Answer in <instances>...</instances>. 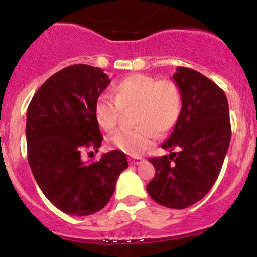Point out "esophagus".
<instances>
[{
    "label": "esophagus",
    "instance_id": "obj_1",
    "mask_svg": "<svg viewBox=\"0 0 257 257\" xmlns=\"http://www.w3.org/2000/svg\"><path fill=\"white\" fill-rule=\"evenodd\" d=\"M143 161V158L140 156H134V158H129V163L131 165H139Z\"/></svg>",
    "mask_w": 257,
    "mask_h": 257
}]
</instances>
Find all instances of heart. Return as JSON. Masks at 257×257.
Returning a JSON list of instances; mask_svg holds the SVG:
<instances>
[{
	"mask_svg": "<svg viewBox=\"0 0 257 257\" xmlns=\"http://www.w3.org/2000/svg\"><path fill=\"white\" fill-rule=\"evenodd\" d=\"M114 97L101 94L94 103V117L104 131H113L121 110L136 107L134 129L110 137V144L131 155H139L153 144L156 132L167 133L176 125L182 109V94L174 81L143 74L125 77L113 87Z\"/></svg>",
	"mask_w": 257,
	"mask_h": 257,
	"instance_id": "1",
	"label": "heart"
}]
</instances>
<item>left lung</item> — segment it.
<instances>
[{
    "mask_svg": "<svg viewBox=\"0 0 257 257\" xmlns=\"http://www.w3.org/2000/svg\"><path fill=\"white\" fill-rule=\"evenodd\" d=\"M182 94L180 118L161 148L170 155L150 158L155 176L147 191L156 203L183 209L201 201L217 181L231 138L229 106L217 83L188 67L172 76Z\"/></svg>",
    "mask_w": 257,
    "mask_h": 257,
    "instance_id": "left-lung-1",
    "label": "left lung"
}]
</instances>
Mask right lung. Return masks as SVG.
Listing matches in <instances>:
<instances>
[{"instance_id":"add662e5","label":"right lung","mask_w":257,"mask_h":257,"mask_svg":"<svg viewBox=\"0 0 257 257\" xmlns=\"http://www.w3.org/2000/svg\"><path fill=\"white\" fill-rule=\"evenodd\" d=\"M110 80L99 67L77 64L49 77L27 110V156L44 196L61 212L85 217L98 212L114 193L128 167L123 151L85 163L81 154L98 150L102 137L94 103Z\"/></svg>"}]
</instances>
